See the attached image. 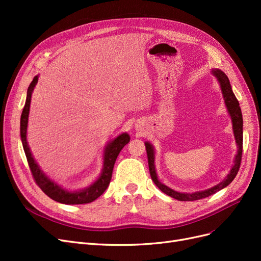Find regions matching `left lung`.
I'll return each mask as SVG.
<instances>
[{
    "mask_svg": "<svg viewBox=\"0 0 261 261\" xmlns=\"http://www.w3.org/2000/svg\"><path fill=\"white\" fill-rule=\"evenodd\" d=\"M212 75L217 78V81L220 85L221 91H222L223 94V99H224V103L227 109V112L231 116L232 120V126H233V133H234V138L236 141V145H238V153L235 154V159H234V164L230 171V173L225 176V178L221 181V183L217 184L216 186H213L211 188L206 189V191H200V192H195V193H179L174 191L167 185H164L163 183L159 180L155 172V164H154V148L153 146L146 141L145 146L147 150V155H148V164H149V171H150V175H151V179L153 180V183L156 185V187L162 191L164 194H167L168 196L172 197V198L177 199L179 201H193V200H198L206 198V197H209L213 194H216L217 192L223 189L226 187L228 184H231V181L235 178L236 174L240 170V165H241V160H242V152H243V115L242 111L240 108V103L238 99H236L235 94L232 90V87L230 84V81H228L227 76L218 68H213L211 70Z\"/></svg>",
    "mask_w": 261,
    "mask_h": 261,
    "instance_id": "1",
    "label": "left lung"
}]
</instances>
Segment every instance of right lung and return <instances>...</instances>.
<instances>
[{
  "instance_id": "add662e5",
  "label": "right lung",
  "mask_w": 261,
  "mask_h": 261,
  "mask_svg": "<svg viewBox=\"0 0 261 261\" xmlns=\"http://www.w3.org/2000/svg\"><path fill=\"white\" fill-rule=\"evenodd\" d=\"M38 78L39 76H35L33 82L30 83L28 87L26 103L22 109V113L20 116V138L23 150H25L30 171L33 173V176L38 186L40 187L42 189V192L45 195H48L51 199L65 204L89 203L93 200H96L108 188L110 180H111L112 177V172L116 158L123 149V147L129 143L130 137L127 133H122L121 135H118L117 137L112 139L106 146L103 150V168H102L99 177L94 180L91 185L85 187L84 189H80V191H68V189L62 187L58 183H55L54 180L46 176V174H44L43 171L39 167L38 163L34 159L33 153H31L30 148L27 143V126L31 94H33V91L38 83Z\"/></svg>"
}]
</instances>
